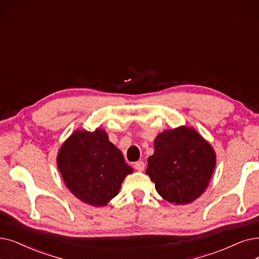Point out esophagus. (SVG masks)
<instances>
[{
    "mask_svg": "<svg viewBox=\"0 0 259 259\" xmlns=\"http://www.w3.org/2000/svg\"><path fill=\"white\" fill-rule=\"evenodd\" d=\"M134 168H136L138 171H143L145 169V163L143 161H138L134 163Z\"/></svg>",
    "mask_w": 259,
    "mask_h": 259,
    "instance_id": "34e87169",
    "label": "esophagus"
}]
</instances>
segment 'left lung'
Segmentation results:
<instances>
[{
  "instance_id": "8db88e82",
  "label": "left lung",
  "mask_w": 259,
  "mask_h": 259,
  "mask_svg": "<svg viewBox=\"0 0 259 259\" xmlns=\"http://www.w3.org/2000/svg\"><path fill=\"white\" fill-rule=\"evenodd\" d=\"M215 166L211 145L194 128L181 126L155 138L146 174L163 199L181 205L204 193Z\"/></svg>"
}]
</instances>
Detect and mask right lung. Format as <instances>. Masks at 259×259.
Returning <instances> with one entry per match:
<instances>
[{
	"mask_svg": "<svg viewBox=\"0 0 259 259\" xmlns=\"http://www.w3.org/2000/svg\"><path fill=\"white\" fill-rule=\"evenodd\" d=\"M57 166L65 186L80 201L105 206L133 169L104 129L76 130L61 146Z\"/></svg>",
	"mask_w": 259,
	"mask_h": 259,
	"instance_id": "1",
	"label": "right lung"
}]
</instances>
